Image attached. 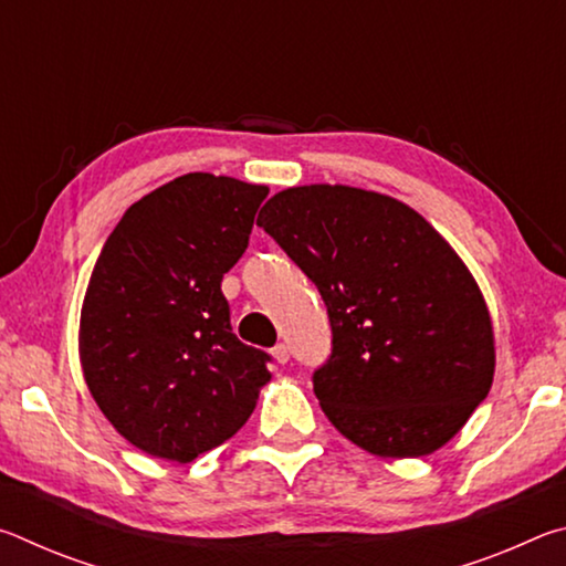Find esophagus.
<instances>
[{
	"label": "esophagus",
	"instance_id": "1",
	"mask_svg": "<svg viewBox=\"0 0 566 566\" xmlns=\"http://www.w3.org/2000/svg\"><path fill=\"white\" fill-rule=\"evenodd\" d=\"M272 357L276 364H286L290 361V347H286V344H276V347L272 349Z\"/></svg>",
	"mask_w": 566,
	"mask_h": 566
}]
</instances>
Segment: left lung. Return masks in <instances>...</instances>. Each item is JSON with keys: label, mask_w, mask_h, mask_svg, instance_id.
Listing matches in <instances>:
<instances>
[{"label": "left lung", "mask_w": 566, "mask_h": 566, "mask_svg": "<svg viewBox=\"0 0 566 566\" xmlns=\"http://www.w3.org/2000/svg\"><path fill=\"white\" fill-rule=\"evenodd\" d=\"M256 224L327 306L312 385L332 424L379 457L447 444L494 377L490 312L454 249L407 205L342 185L284 189Z\"/></svg>", "instance_id": "left-lung-1"}]
</instances>
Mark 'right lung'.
<instances>
[{"label": "right lung", "mask_w": 566, "mask_h": 566, "mask_svg": "<svg viewBox=\"0 0 566 566\" xmlns=\"http://www.w3.org/2000/svg\"><path fill=\"white\" fill-rule=\"evenodd\" d=\"M266 195L191 171L134 202L102 247L80 359L97 407L142 452L191 462L244 427L270 381L272 357L237 339L222 294Z\"/></svg>", "instance_id": "1"}]
</instances>
